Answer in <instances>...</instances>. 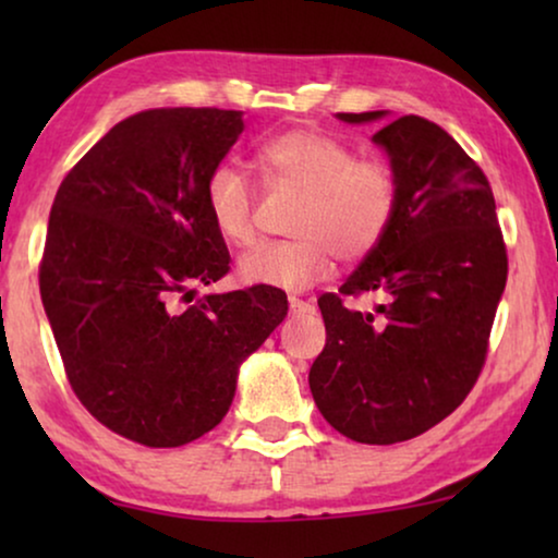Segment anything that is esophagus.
<instances>
[{"label": "esophagus", "mask_w": 558, "mask_h": 558, "mask_svg": "<svg viewBox=\"0 0 558 558\" xmlns=\"http://www.w3.org/2000/svg\"><path fill=\"white\" fill-rule=\"evenodd\" d=\"M289 310H292L294 315H307V312H315V304L304 302L300 296H289Z\"/></svg>", "instance_id": "esophagus-1"}]
</instances>
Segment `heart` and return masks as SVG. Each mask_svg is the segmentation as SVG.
I'll return each mask as SVG.
<instances>
[{
  "mask_svg": "<svg viewBox=\"0 0 558 558\" xmlns=\"http://www.w3.org/2000/svg\"><path fill=\"white\" fill-rule=\"evenodd\" d=\"M254 159L274 187L296 190L302 201L289 226L294 239L258 243L241 256L239 274L246 284L307 289L332 277L338 256L361 262L391 231L401 182L386 157H357L338 136L296 126L258 144ZM203 203L226 243L254 241V190L241 167H213Z\"/></svg>",
  "mask_w": 558,
  "mask_h": 558,
  "instance_id": "obj_1",
  "label": "heart"
}]
</instances>
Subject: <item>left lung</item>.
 <instances>
[{"instance_id":"left-lung-1","label":"left lung","mask_w":558,"mask_h":558,"mask_svg":"<svg viewBox=\"0 0 558 558\" xmlns=\"http://www.w3.org/2000/svg\"><path fill=\"white\" fill-rule=\"evenodd\" d=\"M338 117L361 124L384 111ZM373 142L399 172V213L340 292L317 300L327 342L310 388L342 437L396 445L447 418L477 384L508 254L490 182L445 129L409 113ZM365 291L381 296L378 318L344 307Z\"/></svg>"}]
</instances>
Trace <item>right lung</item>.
Returning a JSON list of instances; mask_svg holds the SVG:
<instances>
[{
  "label": "right lung",
  "mask_w": 558,
  "mask_h": 558,
  "mask_svg": "<svg viewBox=\"0 0 558 558\" xmlns=\"http://www.w3.org/2000/svg\"><path fill=\"white\" fill-rule=\"evenodd\" d=\"M241 111L147 109L119 121L60 182L40 294L73 393L106 429L182 447L220 424L241 361L287 317V294L226 277V241L203 203Z\"/></svg>",
  "instance_id": "1"
}]
</instances>
